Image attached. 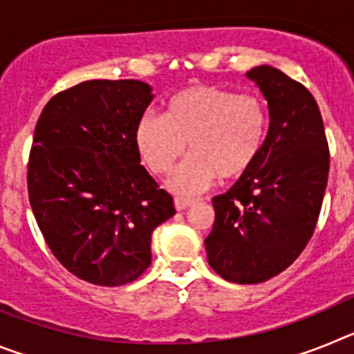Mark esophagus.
<instances>
[{"instance_id":"obj_1","label":"esophagus","mask_w":354,"mask_h":354,"mask_svg":"<svg viewBox=\"0 0 354 354\" xmlns=\"http://www.w3.org/2000/svg\"><path fill=\"white\" fill-rule=\"evenodd\" d=\"M174 204H175V209H177V211H184V209H187L189 205L193 204V200L192 198H183V196H175Z\"/></svg>"}]
</instances>
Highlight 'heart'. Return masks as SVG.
Instances as JSON below:
<instances>
[{"mask_svg": "<svg viewBox=\"0 0 354 354\" xmlns=\"http://www.w3.org/2000/svg\"><path fill=\"white\" fill-rule=\"evenodd\" d=\"M268 120L261 97L195 84L174 93L162 117L143 115L134 129V145L152 174L167 175L187 143L192 156L171 175L168 187L177 195H195L218 177L237 180L252 170Z\"/></svg>", "mask_w": 354, "mask_h": 354, "instance_id": "obj_1", "label": "heart"}]
</instances>
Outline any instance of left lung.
Masks as SVG:
<instances>
[{
	"mask_svg": "<svg viewBox=\"0 0 354 354\" xmlns=\"http://www.w3.org/2000/svg\"><path fill=\"white\" fill-rule=\"evenodd\" d=\"M270 109V129L252 170L212 198L209 266L234 283H261L287 270L314 234L330 170L321 111L282 71L246 72Z\"/></svg>",
	"mask_w": 354,
	"mask_h": 354,
	"instance_id": "1",
	"label": "left lung"
}]
</instances>
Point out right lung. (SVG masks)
<instances>
[{
    "label": "right lung",
    "mask_w": 354,
    "mask_h": 354,
    "mask_svg": "<svg viewBox=\"0 0 354 354\" xmlns=\"http://www.w3.org/2000/svg\"><path fill=\"white\" fill-rule=\"evenodd\" d=\"M138 80H92L56 93L40 113L28 195L65 270L95 286L129 283L150 266L154 228L174 198L140 165L134 129L152 102Z\"/></svg>",
    "instance_id": "add662e5"
}]
</instances>
